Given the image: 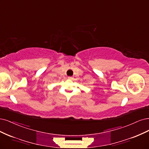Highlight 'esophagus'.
Masks as SVG:
<instances>
[{
  "instance_id": "obj_1",
  "label": "esophagus",
  "mask_w": 149,
  "mask_h": 149,
  "mask_svg": "<svg viewBox=\"0 0 149 149\" xmlns=\"http://www.w3.org/2000/svg\"><path fill=\"white\" fill-rule=\"evenodd\" d=\"M73 78L72 76H69V77H68V79H73Z\"/></svg>"
}]
</instances>
